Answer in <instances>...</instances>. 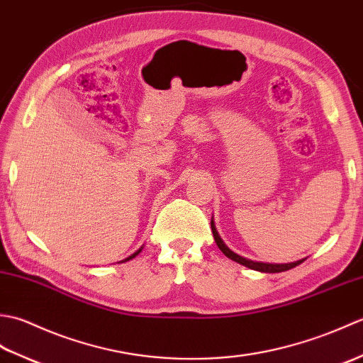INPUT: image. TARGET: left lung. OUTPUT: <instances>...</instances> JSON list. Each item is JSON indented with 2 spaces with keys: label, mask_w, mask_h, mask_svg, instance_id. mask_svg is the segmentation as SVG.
<instances>
[{
  "label": "left lung",
  "mask_w": 363,
  "mask_h": 363,
  "mask_svg": "<svg viewBox=\"0 0 363 363\" xmlns=\"http://www.w3.org/2000/svg\"><path fill=\"white\" fill-rule=\"evenodd\" d=\"M211 228H212V234H213V238H215V243H217V246L221 250V252L225 254L226 257L233 259L234 262H237V264L245 265V267H248L251 269H256V272H262V273H281V272H287V269L295 268V267H298L299 264H303V262H304V259H301V260H296V262H290V264H264V262H254V260H250V259H245L242 256H238V254H235L234 251H230L228 246L225 245V242L221 240V237L217 233V228H215V225H213V220H211Z\"/></svg>",
  "instance_id": "left-lung-1"
}]
</instances>
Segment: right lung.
Masks as SVG:
<instances>
[{"mask_svg": "<svg viewBox=\"0 0 363 363\" xmlns=\"http://www.w3.org/2000/svg\"><path fill=\"white\" fill-rule=\"evenodd\" d=\"M142 248H143V246H142ZM142 248H140V250H137V251H135V252H134V254H130V256H129V257H126V259H125V260H121V262H128V260H130V259H134V257H135V256H137V254H138V252H140V251H142Z\"/></svg>", "mask_w": 363, "mask_h": 363, "instance_id": "add662e5", "label": "right lung"}]
</instances>
